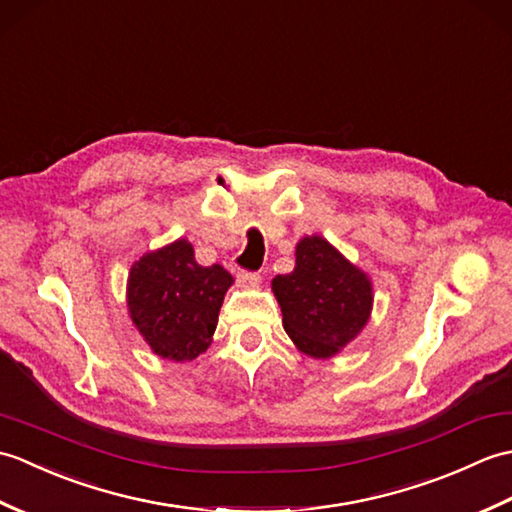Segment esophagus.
I'll return each instance as SVG.
<instances>
[{"label": "esophagus", "instance_id": "esophagus-1", "mask_svg": "<svg viewBox=\"0 0 512 512\" xmlns=\"http://www.w3.org/2000/svg\"><path fill=\"white\" fill-rule=\"evenodd\" d=\"M259 281H262V277H259V273H248V270H239L237 273V284L250 290V288H257Z\"/></svg>", "mask_w": 512, "mask_h": 512}]
</instances>
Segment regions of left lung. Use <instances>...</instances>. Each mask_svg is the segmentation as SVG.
I'll return each mask as SVG.
<instances>
[{
	"label": "left lung",
	"mask_w": 512,
	"mask_h": 512,
	"mask_svg": "<svg viewBox=\"0 0 512 512\" xmlns=\"http://www.w3.org/2000/svg\"><path fill=\"white\" fill-rule=\"evenodd\" d=\"M295 257V270L273 279L284 330L299 352L330 358L367 325L372 281L321 235L299 239Z\"/></svg>",
	"instance_id": "left-lung-1"
}]
</instances>
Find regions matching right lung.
I'll return each instance as SVG.
<instances>
[{"label": "right lung", "instance_id": "obj_1", "mask_svg": "<svg viewBox=\"0 0 512 512\" xmlns=\"http://www.w3.org/2000/svg\"><path fill=\"white\" fill-rule=\"evenodd\" d=\"M233 277L220 264L200 266L187 239L151 250L129 270L127 308L151 352L193 361L213 341Z\"/></svg>", "mask_w": 512, "mask_h": 512}]
</instances>
